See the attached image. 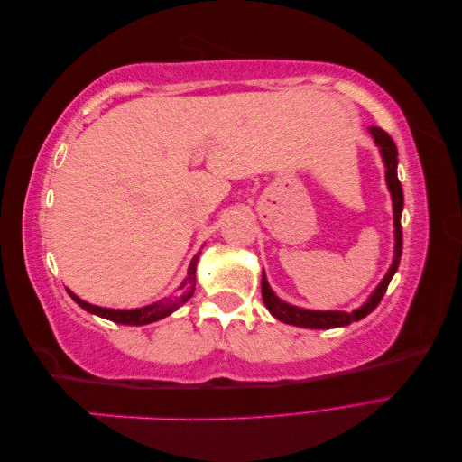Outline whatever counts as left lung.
<instances>
[{"label":"left lung","instance_id":"8db88e82","mask_svg":"<svg viewBox=\"0 0 462 462\" xmlns=\"http://www.w3.org/2000/svg\"><path fill=\"white\" fill-rule=\"evenodd\" d=\"M368 133L374 136L375 146L380 148V156L385 167V183L391 194V202H393V236H395V246H393V262H391L387 273L377 287L372 291V295L366 299V302L358 306L353 312H345V310H310V309H300V306L289 304L285 300L279 299L273 289L268 283V277H265V272L262 270V299L265 309L272 312L273 318L289 326H297V328H309V329H333V328H345L351 324V321H358L362 318H366L380 300L383 299L387 285L391 279H393L399 262H401V253H402V229H401V214H402V187L399 183L397 177V146L391 141V136L382 131L380 127H368Z\"/></svg>","mask_w":462,"mask_h":462}]
</instances>
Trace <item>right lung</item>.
I'll return each mask as SVG.
<instances>
[{
  "mask_svg": "<svg viewBox=\"0 0 462 462\" xmlns=\"http://www.w3.org/2000/svg\"><path fill=\"white\" fill-rule=\"evenodd\" d=\"M202 250H199L194 258L190 260V265L187 270V277L183 279V283L177 287V291L173 295L165 297L158 302H152L148 306H141V309H129V310H119V309H104V306H96L90 304L87 300L79 299L71 289H67L69 297H71L80 309H85L90 314H96L100 318L116 321V324H125V326H146L152 324V321H158L165 316L173 314L177 309H180L187 300H190V297L194 295V289H197V263H199V256Z\"/></svg>",
  "mask_w": 462,
  "mask_h": 462,
  "instance_id": "obj_1",
  "label": "right lung"
}]
</instances>
